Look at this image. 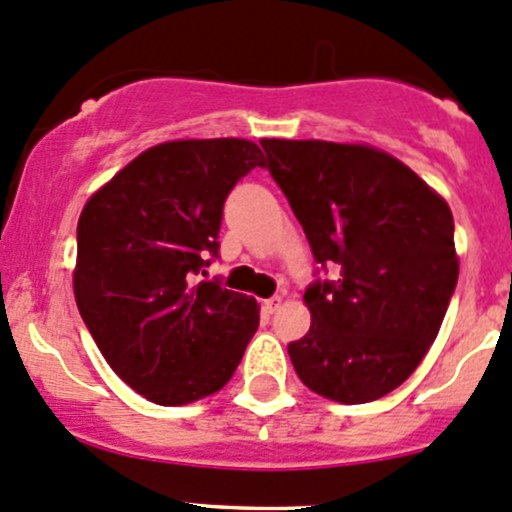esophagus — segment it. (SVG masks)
Listing matches in <instances>:
<instances>
[{"mask_svg": "<svg viewBox=\"0 0 512 512\" xmlns=\"http://www.w3.org/2000/svg\"><path fill=\"white\" fill-rule=\"evenodd\" d=\"M281 303H283L281 295H273V298L263 300V313H266V315H273V313H276L278 308H281Z\"/></svg>", "mask_w": 512, "mask_h": 512, "instance_id": "34e87169", "label": "esophagus"}]
</instances>
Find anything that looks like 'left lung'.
Segmentation results:
<instances>
[{"mask_svg":"<svg viewBox=\"0 0 512 512\" xmlns=\"http://www.w3.org/2000/svg\"><path fill=\"white\" fill-rule=\"evenodd\" d=\"M320 266L310 330L288 345L300 382L342 404L397 389L439 335L458 281L451 209L404 162L370 145L261 140Z\"/></svg>","mask_w":512,"mask_h":512,"instance_id":"8db88e82","label":"left lung"}]
</instances>
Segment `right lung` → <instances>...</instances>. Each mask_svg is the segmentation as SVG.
Returning <instances> with one entry per match:
<instances>
[{"mask_svg": "<svg viewBox=\"0 0 512 512\" xmlns=\"http://www.w3.org/2000/svg\"><path fill=\"white\" fill-rule=\"evenodd\" d=\"M256 142L150 147L83 207L73 293L125 384L162 407L219 392L258 328V303L199 273L219 256L224 202L263 167Z\"/></svg>", "mask_w": 512, "mask_h": 512, "instance_id": "add662e5", "label": "right lung"}]
</instances>
